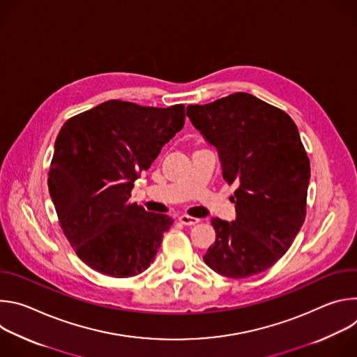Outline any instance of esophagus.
I'll use <instances>...</instances> for the list:
<instances>
[{"label":"esophagus","instance_id":"34e87169","mask_svg":"<svg viewBox=\"0 0 357 357\" xmlns=\"http://www.w3.org/2000/svg\"><path fill=\"white\" fill-rule=\"evenodd\" d=\"M179 222H181L182 225H185V226H193V225L199 223V219L192 218V216H188V215H182V216L179 218Z\"/></svg>","mask_w":357,"mask_h":357}]
</instances>
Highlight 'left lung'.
<instances>
[{
  "instance_id": "8db88e82",
  "label": "left lung",
  "mask_w": 357,
  "mask_h": 357,
  "mask_svg": "<svg viewBox=\"0 0 357 357\" xmlns=\"http://www.w3.org/2000/svg\"><path fill=\"white\" fill-rule=\"evenodd\" d=\"M186 116L218 148L225 181L237 185L236 219H212L216 240L203 260L229 278L260 274L288 251L307 215L311 165L298 128L285 112L243 91L190 105Z\"/></svg>"
}]
</instances>
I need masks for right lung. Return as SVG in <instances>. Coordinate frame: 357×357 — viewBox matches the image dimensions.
I'll return each mask as SVG.
<instances>
[{
    "label": "right lung",
    "instance_id": "right-lung-1",
    "mask_svg": "<svg viewBox=\"0 0 357 357\" xmlns=\"http://www.w3.org/2000/svg\"><path fill=\"white\" fill-rule=\"evenodd\" d=\"M183 124V105L160 109L109 100L61 128L49 193L63 234L94 271L127 278L154 261L174 220L131 203V190Z\"/></svg>",
    "mask_w": 357,
    "mask_h": 357
}]
</instances>
